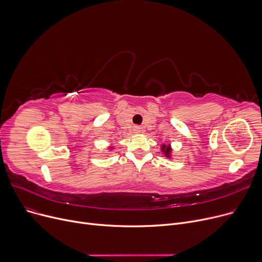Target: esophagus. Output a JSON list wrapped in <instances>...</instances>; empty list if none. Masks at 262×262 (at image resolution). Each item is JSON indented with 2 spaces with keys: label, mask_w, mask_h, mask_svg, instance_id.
<instances>
[{
  "label": "esophagus",
  "mask_w": 262,
  "mask_h": 262,
  "mask_svg": "<svg viewBox=\"0 0 262 262\" xmlns=\"http://www.w3.org/2000/svg\"><path fill=\"white\" fill-rule=\"evenodd\" d=\"M133 132H134V133H141V132H142V128L138 127V126H135V127L133 128Z\"/></svg>",
  "instance_id": "obj_1"
}]
</instances>
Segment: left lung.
<instances>
[{
  "instance_id": "1",
  "label": "left lung",
  "mask_w": 262,
  "mask_h": 262,
  "mask_svg": "<svg viewBox=\"0 0 262 262\" xmlns=\"http://www.w3.org/2000/svg\"><path fill=\"white\" fill-rule=\"evenodd\" d=\"M161 152L163 153V156L167 159H171L172 158V148L170 144H162L161 145Z\"/></svg>"
}]
</instances>
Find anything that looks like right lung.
<instances>
[{
	"label": "right lung",
	"mask_w": 262,
	"mask_h": 262,
	"mask_svg": "<svg viewBox=\"0 0 262 262\" xmlns=\"http://www.w3.org/2000/svg\"><path fill=\"white\" fill-rule=\"evenodd\" d=\"M107 149H109V150H113V147H112V146H109V147H107Z\"/></svg>",
	"instance_id": "add662e5"
}]
</instances>
